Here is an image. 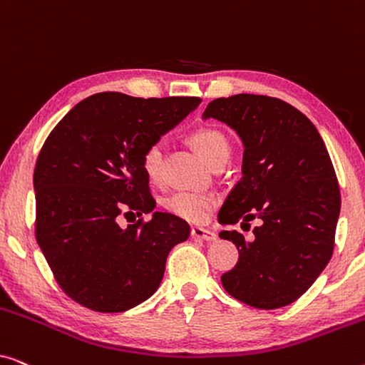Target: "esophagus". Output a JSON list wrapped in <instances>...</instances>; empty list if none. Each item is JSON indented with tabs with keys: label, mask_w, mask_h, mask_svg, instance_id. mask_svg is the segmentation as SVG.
I'll return each mask as SVG.
<instances>
[{
	"label": "esophagus",
	"mask_w": 365,
	"mask_h": 365,
	"mask_svg": "<svg viewBox=\"0 0 365 365\" xmlns=\"http://www.w3.org/2000/svg\"><path fill=\"white\" fill-rule=\"evenodd\" d=\"M191 236L192 239H199V241H216V234L204 227H192Z\"/></svg>",
	"instance_id": "obj_1"
}]
</instances>
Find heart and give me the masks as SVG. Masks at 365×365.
I'll list each match as a JSON object with an SVG mask.
<instances>
[{"label": "heart", "mask_w": 365, "mask_h": 365, "mask_svg": "<svg viewBox=\"0 0 365 365\" xmlns=\"http://www.w3.org/2000/svg\"><path fill=\"white\" fill-rule=\"evenodd\" d=\"M189 143L194 149L206 159L209 164H214L221 159H226L229 143L221 129L214 126H197L189 133ZM141 164L146 176L154 182L161 181L163 174V144L153 143L143 151ZM217 197L207 191H178L168 197L166 209L173 216L191 224H201L209 217L212 209L216 207Z\"/></svg>", "instance_id": "1"}]
</instances>
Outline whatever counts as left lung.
I'll use <instances>...</instances> for the list:
<instances>
[{"label": "left lung", "instance_id": "left-lung-1", "mask_svg": "<svg viewBox=\"0 0 365 365\" xmlns=\"http://www.w3.org/2000/svg\"><path fill=\"white\" fill-rule=\"evenodd\" d=\"M244 143L242 178L224 201L221 224L251 227L219 237L236 244L237 264L221 276L226 291L247 306L277 309L297 301L331 261L341 189L321 134L282 99L262 94L217 98L204 109Z\"/></svg>", "mask_w": 365, "mask_h": 365}]
</instances>
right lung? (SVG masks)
Returning <instances> with one entry per match:
<instances>
[{
	"label": "right lung",
	"mask_w": 365,
	"mask_h": 365,
	"mask_svg": "<svg viewBox=\"0 0 365 365\" xmlns=\"http://www.w3.org/2000/svg\"><path fill=\"white\" fill-rule=\"evenodd\" d=\"M201 98L98 93L78 103L44 141L34 166V234L68 297L123 312L151 297L189 224L156 211L123 229L118 217L156 207L141 156Z\"/></svg>",
	"instance_id": "obj_1"
}]
</instances>
